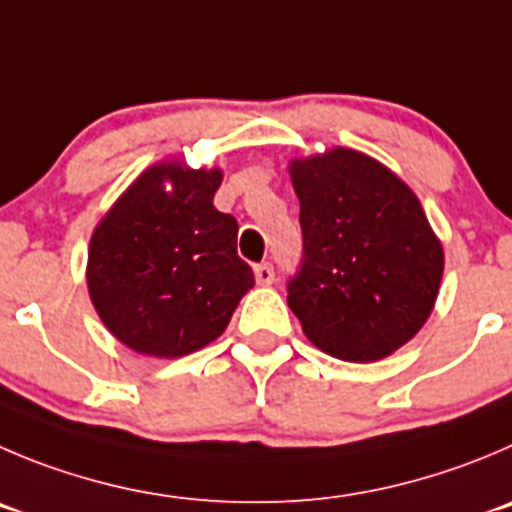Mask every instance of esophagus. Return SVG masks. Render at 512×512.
Wrapping results in <instances>:
<instances>
[{
    "label": "esophagus",
    "mask_w": 512,
    "mask_h": 512,
    "mask_svg": "<svg viewBox=\"0 0 512 512\" xmlns=\"http://www.w3.org/2000/svg\"><path fill=\"white\" fill-rule=\"evenodd\" d=\"M253 274H256V281H259L261 286H269L274 284V266L271 264H256L253 266Z\"/></svg>",
    "instance_id": "34e87169"
}]
</instances>
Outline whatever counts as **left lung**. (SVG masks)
I'll return each instance as SVG.
<instances>
[{"label":"left lung","mask_w":512,"mask_h":512,"mask_svg":"<svg viewBox=\"0 0 512 512\" xmlns=\"http://www.w3.org/2000/svg\"><path fill=\"white\" fill-rule=\"evenodd\" d=\"M304 236L289 306L332 357L377 362L410 342L435 306L445 256L415 193L349 148L291 160Z\"/></svg>","instance_id":"1"}]
</instances>
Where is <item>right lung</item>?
Here are the masks:
<instances>
[{"label": "right lung", "mask_w": 512, "mask_h": 512, "mask_svg": "<svg viewBox=\"0 0 512 512\" xmlns=\"http://www.w3.org/2000/svg\"><path fill=\"white\" fill-rule=\"evenodd\" d=\"M221 180L218 168L158 163L97 223L87 289L102 324L133 352L173 359L206 347L253 286L236 218L213 206Z\"/></svg>", "instance_id": "1"}]
</instances>
